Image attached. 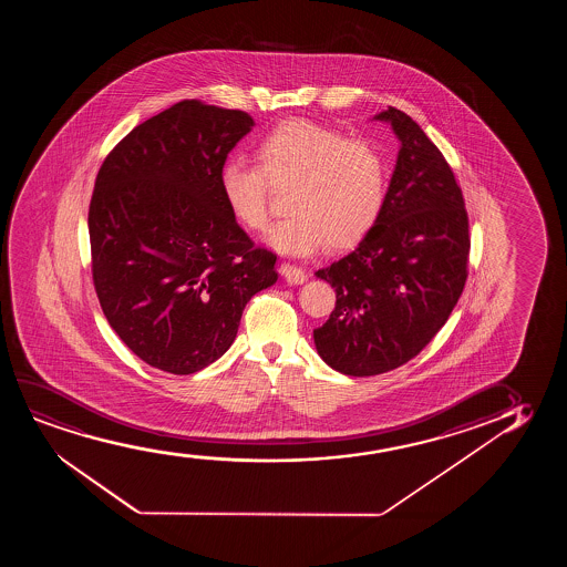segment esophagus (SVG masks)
Returning a JSON list of instances; mask_svg holds the SVG:
<instances>
[{
    "mask_svg": "<svg viewBox=\"0 0 567 567\" xmlns=\"http://www.w3.org/2000/svg\"><path fill=\"white\" fill-rule=\"evenodd\" d=\"M280 275L287 279L288 285H302L306 272L298 265L280 264Z\"/></svg>",
    "mask_w": 567,
    "mask_h": 567,
    "instance_id": "1",
    "label": "esophagus"
}]
</instances>
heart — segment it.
<instances>
[{
    "instance_id": "heart-1",
    "label": "heart",
    "mask_w": 567,
    "mask_h": 567,
    "mask_svg": "<svg viewBox=\"0 0 567 567\" xmlns=\"http://www.w3.org/2000/svg\"><path fill=\"white\" fill-rule=\"evenodd\" d=\"M259 164L230 158L220 166L218 187L240 225L259 230L269 218V179L292 184L288 217L265 240L285 254L306 256L326 244L354 246L372 230L388 199V158L378 145L349 140L311 120H288L259 141Z\"/></svg>"
}]
</instances>
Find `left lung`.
I'll return each instance as SVG.
<instances>
[{"instance_id":"8db88e82","label":"left lung","mask_w":567,"mask_h":567,"mask_svg":"<svg viewBox=\"0 0 567 567\" xmlns=\"http://www.w3.org/2000/svg\"><path fill=\"white\" fill-rule=\"evenodd\" d=\"M375 120L401 141L388 199L364 240L316 272L337 292L313 329L316 349L354 378L391 372L434 339L465 288L471 249L463 194L440 148L401 110Z\"/></svg>"}]
</instances>
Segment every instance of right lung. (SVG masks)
<instances>
[{"label":"right lung","instance_id":"right-lung-1","mask_svg":"<svg viewBox=\"0 0 567 567\" xmlns=\"http://www.w3.org/2000/svg\"><path fill=\"white\" fill-rule=\"evenodd\" d=\"M254 120L182 101L104 158L89 207L93 282L133 354L187 375L230 349L251 296L277 282V256L230 215L218 172Z\"/></svg>","mask_w":567,"mask_h":567}]
</instances>
